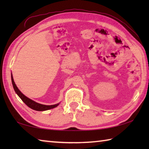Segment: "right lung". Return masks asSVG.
Segmentation results:
<instances>
[{"label": "right lung", "instance_id": "obj_1", "mask_svg": "<svg viewBox=\"0 0 149 149\" xmlns=\"http://www.w3.org/2000/svg\"><path fill=\"white\" fill-rule=\"evenodd\" d=\"M11 81H12L13 86V88H14L16 93L18 95L19 97H20L22 99V100L23 101V102L26 104L28 107H29L31 109L41 111H46V110H49L50 109L54 108V107H57L59 104V103H58L56 104H54V105L47 106V105H43V104H41L34 102V100L29 99V98L27 97L26 96H25L22 93L20 90H19V89L17 86V85H16L15 83V81L13 80V77L12 74H11Z\"/></svg>", "mask_w": 149, "mask_h": 149}]
</instances>
